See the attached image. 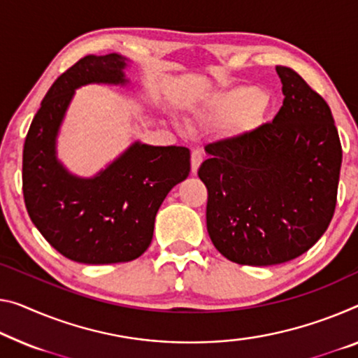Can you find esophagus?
<instances>
[{"mask_svg": "<svg viewBox=\"0 0 358 358\" xmlns=\"http://www.w3.org/2000/svg\"><path fill=\"white\" fill-rule=\"evenodd\" d=\"M201 162H203V153L200 150L192 152V174H196Z\"/></svg>", "mask_w": 358, "mask_h": 358, "instance_id": "1", "label": "esophagus"}]
</instances>
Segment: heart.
I'll list each match as a JSON object with an SVG mask.
<instances>
[{
    "instance_id": "b5f03b06",
    "label": "heart",
    "mask_w": 358,
    "mask_h": 358,
    "mask_svg": "<svg viewBox=\"0 0 358 358\" xmlns=\"http://www.w3.org/2000/svg\"><path fill=\"white\" fill-rule=\"evenodd\" d=\"M243 108V122L255 123L259 120L267 108L266 94L259 87L240 86L234 90L219 92L210 102V113L230 115Z\"/></svg>"
}]
</instances>
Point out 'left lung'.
<instances>
[{"instance_id":"left-lung-1","label":"left lung","mask_w":358,"mask_h":358,"mask_svg":"<svg viewBox=\"0 0 358 358\" xmlns=\"http://www.w3.org/2000/svg\"><path fill=\"white\" fill-rule=\"evenodd\" d=\"M283 106L272 123L206 145L213 245L241 266H275L310 250L331 222L343 148L328 103L278 65Z\"/></svg>"}]
</instances>
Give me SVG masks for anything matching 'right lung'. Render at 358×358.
I'll use <instances>...</instances> for the list:
<instances>
[{
    "instance_id": "add662e5",
    "label": "right lung",
    "mask_w": 358,
    "mask_h": 358,
    "mask_svg": "<svg viewBox=\"0 0 358 358\" xmlns=\"http://www.w3.org/2000/svg\"><path fill=\"white\" fill-rule=\"evenodd\" d=\"M129 59L86 56L54 81L25 137L22 190L35 227L52 248L81 264L128 262L150 245L155 216L190 173V150L136 141L92 178L70 173L57 158V136L75 91L126 86Z\"/></svg>"
}]
</instances>
